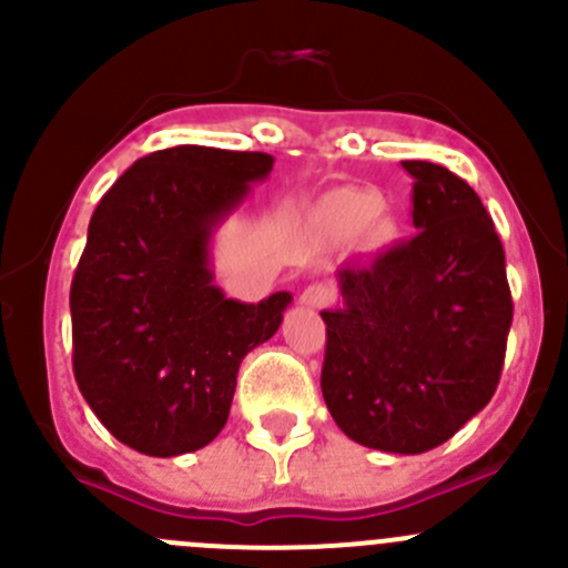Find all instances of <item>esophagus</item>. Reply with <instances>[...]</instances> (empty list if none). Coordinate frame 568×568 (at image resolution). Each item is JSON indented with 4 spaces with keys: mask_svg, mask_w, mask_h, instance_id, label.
<instances>
[{
    "mask_svg": "<svg viewBox=\"0 0 568 568\" xmlns=\"http://www.w3.org/2000/svg\"><path fill=\"white\" fill-rule=\"evenodd\" d=\"M300 302L305 307H311V311H321V307H326L332 302V288H329V285H324V283L307 285V288L302 291Z\"/></svg>",
    "mask_w": 568,
    "mask_h": 568,
    "instance_id": "1",
    "label": "esophagus"
}]
</instances>
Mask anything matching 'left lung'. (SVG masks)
<instances>
[{
    "label": "left lung",
    "instance_id": "left-lung-1",
    "mask_svg": "<svg viewBox=\"0 0 568 568\" xmlns=\"http://www.w3.org/2000/svg\"><path fill=\"white\" fill-rule=\"evenodd\" d=\"M412 175L417 236L337 268L324 311L321 393L343 434L385 454L448 443L497 390L511 329L506 252L467 181L443 164Z\"/></svg>",
    "mask_w": 568,
    "mask_h": 568
}]
</instances>
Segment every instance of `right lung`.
<instances>
[{"mask_svg":"<svg viewBox=\"0 0 568 568\" xmlns=\"http://www.w3.org/2000/svg\"><path fill=\"white\" fill-rule=\"evenodd\" d=\"M274 168L268 153L178 145L101 197L71 285L73 376L90 409L145 456L205 448L231 415L242 359L294 296L257 305L214 285L211 242Z\"/></svg>","mask_w":568,"mask_h":568,"instance_id":"right-lung-1","label":"right lung"}]
</instances>
